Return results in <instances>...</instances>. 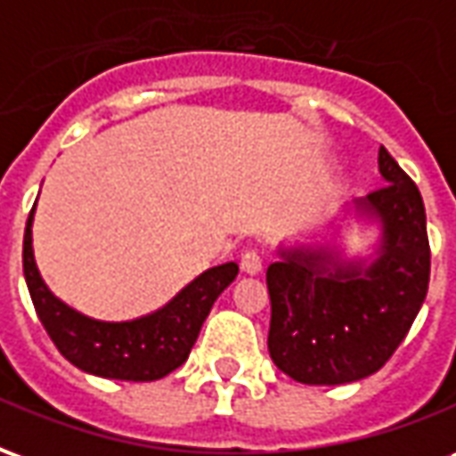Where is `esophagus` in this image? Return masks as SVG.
Segmentation results:
<instances>
[{
	"instance_id": "1",
	"label": "esophagus",
	"mask_w": 456,
	"mask_h": 456,
	"mask_svg": "<svg viewBox=\"0 0 456 456\" xmlns=\"http://www.w3.org/2000/svg\"><path fill=\"white\" fill-rule=\"evenodd\" d=\"M239 266H241V271L247 273V276H258L261 273V256H258L256 251H244L241 254V261H239Z\"/></svg>"
}]
</instances>
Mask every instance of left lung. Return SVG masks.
Masks as SVG:
<instances>
[{
    "label": "left lung",
    "instance_id": "obj_1",
    "mask_svg": "<svg viewBox=\"0 0 456 456\" xmlns=\"http://www.w3.org/2000/svg\"><path fill=\"white\" fill-rule=\"evenodd\" d=\"M383 188L354 200L356 217L379 227L369 258H342L330 244L278 248L266 271L268 352L307 386L362 381L405 339L430 283V241L420 190L379 149Z\"/></svg>",
    "mask_w": 456,
    "mask_h": 456
}]
</instances>
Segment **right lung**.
Returning a JSON list of instances; mask_svg holds the SVG:
<instances>
[{"label": "right lung", "mask_w": 456, "mask_h": 456, "mask_svg": "<svg viewBox=\"0 0 456 456\" xmlns=\"http://www.w3.org/2000/svg\"><path fill=\"white\" fill-rule=\"evenodd\" d=\"M34 212L36 205L24 232V276L36 315L58 352L80 371L117 381H156L183 366L215 300L237 278V264L208 268L151 315L104 322L77 313L45 286L34 258Z\"/></svg>", "instance_id": "1"}]
</instances>
